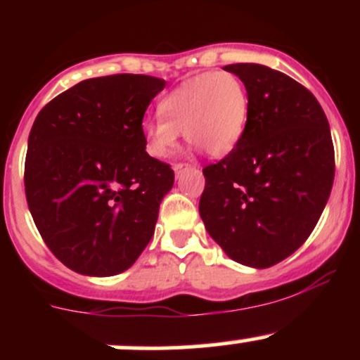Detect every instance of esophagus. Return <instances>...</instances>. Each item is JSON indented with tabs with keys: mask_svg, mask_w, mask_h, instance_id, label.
<instances>
[{
	"mask_svg": "<svg viewBox=\"0 0 360 360\" xmlns=\"http://www.w3.org/2000/svg\"><path fill=\"white\" fill-rule=\"evenodd\" d=\"M191 167H194V164H186V162H177V164H174V172H176V176H179L181 172L184 171V169H191Z\"/></svg>",
	"mask_w": 360,
	"mask_h": 360,
	"instance_id": "obj_1",
	"label": "esophagus"
}]
</instances>
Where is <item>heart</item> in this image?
Here are the masks:
<instances>
[{"mask_svg": "<svg viewBox=\"0 0 360 360\" xmlns=\"http://www.w3.org/2000/svg\"><path fill=\"white\" fill-rule=\"evenodd\" d=\"M160 118L143 122V137L154 157L174 150L179 131L212 157H225L237 147L249 118V93L233 72H205L189 77L157 106Z\"/></svg>", "mask_w": 360, "mask_h": 360, "instance_id": "1", "label": "heart"}]
</instances>
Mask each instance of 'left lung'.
Wrapping results in <instances>:
<instances>
[{
	"label": "left lung",
	"mask_w": 360,
	"mask_h": 360,
	"mask_svg": "<svg viewBox=\"0 0 360 360\" xmlns=\"http://www.w3.org/2000/svg\"><path fill=\"white\" fill-rule=\"evenodd\" d=\"M249 93L237 147L203 169L200 214L235 262L266 269L303 245L335 176L332 134L320 103L300 82L260 64H230Z\"/></svg>",
	"instance_id": "left-lung-1"
}]
</instances>
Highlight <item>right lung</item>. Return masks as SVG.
Returning a JSON list of instances; mask_svg holds the SVG:
<instances>
[{
  "instance_id": "right-lung-1",
  "label": "right lung",
  "mask_w": 360,
  "mask_h": 360,
  "mask_svg": "<svg viewBox=\"0 0 360 360\" xmlns=\"http://www.w3.org/2000/svg\"><path fill=\"white\" fill-rule=\"evenodd\" d=\"M166 81L115 74L81 81L37 115L25 194L51 252L84 276L127 271L154 235L174 171L146 152L142 120Z\"/></svg>"
}]
</instances>
